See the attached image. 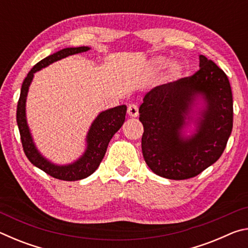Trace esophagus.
<instances>
[{"label":"esophagus","instance_id":"obj_1","mask_svg":"<svg viewBox=\"0 0 248 248\" xmlns=\"http://www.w3.org/2000/svg\"><path fill=\"white\" fill-rule=\"evenodd\" d=\"M128 115L130 117H138V115H139V107L136 104H130L128 106Z\"/></svg>","mask_w":248,"mask_h":248}]
</instances>
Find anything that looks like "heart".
Returning <instances> with one entry per match:
<instances>
[{
	"label": "heart",
	"mask_w": 248,
	"mask_h": 248,
	"mask_svg": "<svg viewBox=\"0 0 248 248\" xmlns=\"http://www.w3.org/2000/svg\"><path fill=\"white\" fill-rule=\"evenodd\" d=\"M153 63H154L155 66H156L157 69H163V68H165V66L170 63V60L166 57H157V58L154 59ZM180 71H182V68H180V65L177 64V63H175V64L171 65L170 71V75L171 78L178 77L179 73H180Z\"/></svg>",
	"instance_id": "1"
}]
</instances>
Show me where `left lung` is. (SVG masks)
<instances>
[{
	"label": "left lung",
	"instance_id": "8db88e82",
	"mask_svg": "<svg viewBox=\"0 0 248 248\" xmlns=\"http://www.w3.org/2000/svg\"><path fill=\"white\" fill-rule=\"evenodd\" d=\"M199 66L191 77L154 87L139 108L144 161L161 177L182 180L199 175L220 158L232 132L228 77L204 56H199ZM198 98L204 99L205 108L196 120V132L184 137L186 119L192 118Z\"/></svg>",
	"mask_w": 248,
	"mask_h": 248
}]
</instances>
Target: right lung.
Segmentation results:
<instances>
[{"label":"right lung","instance_id":"add662e5","mask_svg":"<svg viewBox=\"0 0 248 248\" xmlns=\"http://www.w3.org/2000/svg\"><path fill=\"white\" fill-rule=\"evenodd\" d=\"M87 50H90V47L62 49L56 53L50 54L47 58L39 61L36 65H33V68L29 71L23 82L17 104V111H16V120H17L19 129L20 140H22L23 150L27 158L32 165L44 170L45 173L57 179L68 180V182H74V180L89 177L97 170L100 162L105 156V153H106L109 141L111 140L114 134L118 131L124 123L127 106L121 105V106L107 109L96 117L89 130V133H87V148L85 152L78 161L69 165L53 164L39 153V151L37 150L35 143H33L31 131H29L26 120V108L25 107H26V97L29 85L32 81L33 73L58 60H61V59L72 56L75 53L85 52Z\"/></svg>","mask_w":248,"mask_h":248}]
</instances>
